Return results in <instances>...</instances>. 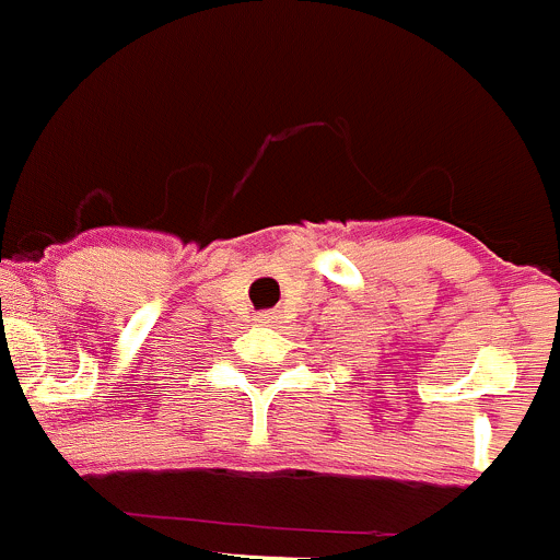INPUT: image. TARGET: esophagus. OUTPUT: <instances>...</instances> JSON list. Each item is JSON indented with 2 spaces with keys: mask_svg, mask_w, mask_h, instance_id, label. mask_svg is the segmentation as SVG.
<instances>
[{
  "mask_svg": "<svg viewBox=\"0 0 560 560\" xmlns=\"http://www.w3.org/2000/svg\"><path fill=\"white\" fill-rule=\"evenodd\" d=\"M259 320H262V323H273L276 315H273V312H262V315H259Z\"/></svg>",
  "mask_w": 560,
  "mask_h": 560,
  "instance_id": "34e87169",
  "label": "esophagus"
}]
</instances>
